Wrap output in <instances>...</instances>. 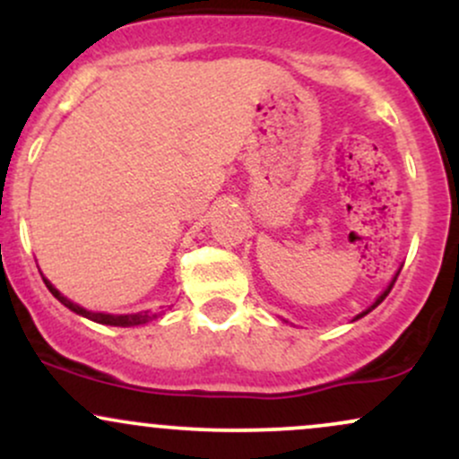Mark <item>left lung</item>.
<instances>
[{
	"label": "left lung",
	"mask_w": 459,
	"mask_h": 459,
	"mask_svg": "<svg viewBox=\"0 0 459 459\" xmlns=\"http://www.w3.org/2000/svg\"><path fill=\"white\" fill-rule=\"evenodd\" d=\"M394 281H397V278H394ZM394 281L391 282V287H388V289H386V291H384V293H382V296L376 299V304H373V307H368V308L365 310V313H360V315H358V317H356V319L365 317V315H367V313H371V310H373V308H376V307H377V304H382V302H384V298H386V296H388V293H391V289H393V284H394Z\"/></svg>",
	"instance_id": "obj_1"
}]
</instances>
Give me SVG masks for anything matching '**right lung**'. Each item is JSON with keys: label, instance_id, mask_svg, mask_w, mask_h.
<instances>
[{"label": "right lung", "instance_id": "obj_1", "mask_svg": "<svg viewBox=\"0 0 459 459\" xmlns=\"http://www.w3.org/2000/svg\"><path fill=\"white\" fill-rule=\"evenodd\" d=\"M43 281H45V284H47V289H49V291L54 293V298L60 299V302L65 304L66 308H71L73 313L82 315V317H88V319L97 321V324H103V325H118V328H131V325L149 324V321L160 317V315H157V313H149V310H144V313H135V315H105V313H92V310H86V308L77 307V304H73L71 299H66L65 296H62L60 291H57L54 284L47 281V278H43Z\"/></svg>", "mask_w": 459, "mask_h": 459}]
</instances>
